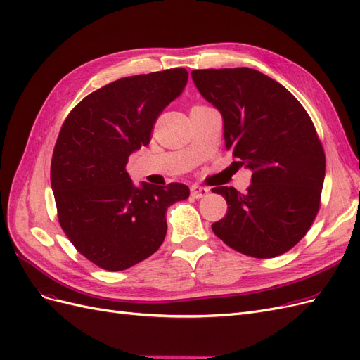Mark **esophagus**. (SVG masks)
Returning a JSON list of instances; mask_svg holds the SVG:
<instances>
[{
	"instance_id": "1",
	"label": "esophagus",
	"mask_w": 360,
	"mask_h": 360,
	"mask_svg": "<svg viewBox=\"0 0 360 360\" xmlns=\"http://www.w3.org/2000/svg\"><path fill=\"white\" fill-rule=\"evenodd\" d=\"M210 191L207 188H202V186H198V184H193V186L191 188V195L193 198H202L205 197L207 193H209Z\"/></svg>"
}]
</instances>
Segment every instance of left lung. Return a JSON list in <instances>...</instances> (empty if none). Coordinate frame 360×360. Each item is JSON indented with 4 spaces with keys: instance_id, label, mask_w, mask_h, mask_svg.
Wrapping results in <instances>:
<instances>
[{
    "instance_id": "8db88e82",
    "label": "left lung",
    "mask_w": 360,
    "mask_h": 360,
    "mask_svg": "<svg viewBox=\"0 0 360 360\" xmlns=\"http://www.w3.org/2000/svg\"><path fill=\"white\" fill-rule=\"evenodd\" d=\"M207 102L224 118L225 147L252 171L246 193L212 189L226 200L212 225L245 255L274 258L297 245L320 209L326 158L312 120L284 85L249 68L192 70Z\"/></svg>"
}]
</instances>
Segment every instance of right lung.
Segmentation results:
<instances>
[{
  "label": "right lung",
  "instance_id": "obj_1",
  "mask_svg": "<svg viewBox=\"0 0 360 360\" xmlns=\"http://www.w3.org/2000/svg\"><path fill=\"white\" fill-rule=\"evenodd\" d=\"M188 75L180 68L114 81L82 99L61 126L51 162L58 221L78 252L105 270H126L155 254L167 234V209L189 197L181 183L135 186L126 171Z\"/></svg>",
  "mask_w": 360,
  "mask_h": 360
}]
</instances>
